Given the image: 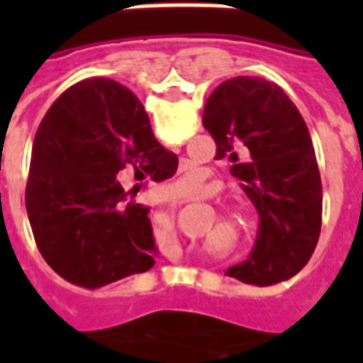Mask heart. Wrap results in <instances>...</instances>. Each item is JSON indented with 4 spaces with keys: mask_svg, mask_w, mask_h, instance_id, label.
Wrapping results in <instances>:
<instances>
[{
    "mask_svg": "<svg viewBox=\"0 0 363 363\" xmlns=\"http://www.w3.org/2000/svg\"><path fill=\"white\" fill-rule=\"evenodd\" d=\"M173 186L177 189V196H186V194H196L200 190V173L198 171H186V173L179 177L177 181L173 182ZM235 218L239 220H247V210L243 208H237L233 212Z\"/></svg>",
    "mask_w": 363,
    "mask_h": 363,
    "instance_id": "obj_1",
    "label": "heart"
}]
</instances>
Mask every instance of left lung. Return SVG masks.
Instances as JSON below:
<instances>
[{
  "label": "left lung",
  "instance_id": "8db88e82",
  "mask_svg": "<svg viewBox=\"0 0 363 363\" xmlns=\"http://www.w3.org/2000/svg\"><path fill=\"white\" fill-rule=\"evenodd\" d=\"M202 124L216 142V159H231L229 171L245 182L260 216L251 257L228 268V276L257 286L296 276L317 247L323 212L319 167L303 116L276 83L241 75L212 91Z\"/></svg>",
  "mask_w": 363,
  "mask_h": 363
}]
</instances>
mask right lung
<instances>
[{
  "label": "right lung",
  "mask_w": 363,
  "mask_h": 363,
  "mask_svg": "<svg viewBox=\"0 0 363 363\" xmlns=\"http://www.w3.org/2000/svg\"><path fill=\"white\" fill-rule=\"evenodd\" d=\"M177 165L124 85L95 77L62 93L36 130L25 192L48 267L87 289L147 272L157 255L150 208L134 202L138 186L126 190L118 179L161 182Z\"/></svg>",
  "instance_id": "obj_1"
}]
</instances>
